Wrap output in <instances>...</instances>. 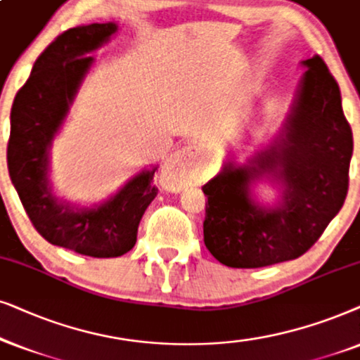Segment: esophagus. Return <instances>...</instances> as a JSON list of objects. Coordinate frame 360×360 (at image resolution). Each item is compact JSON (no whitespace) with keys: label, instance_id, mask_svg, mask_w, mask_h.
I'll use <instances>...</instances> for the list:
<instances>
[{"label":"esophagus","instance_id":"1","mask_svg":"<svg viewBox=\"0 0 360 360\" xmlns=\"http://www.w3.org/2000/svg\"><path fill=\"white\" fill-rule=\"evenodd\" d=\"M162 179L172 191H181L186 186L205 179L202 153L195 143H188L167 160L162 169Z\"/></svg>","mask_w":360,"mask_h":360}]
</instances>
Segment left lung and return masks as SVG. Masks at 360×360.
I'll return each instance as SVG.
<instances>
[{
	"mask_svg": "<svg viewBox=\"0 0 360 360\" xmlns=\"http://www.w3.org/2000/svg\"><path fill=\"white\" fill-rule=\"evenodd\" d=\"M304 65L308 70L280 143L252 165H227L202 186L204 243L227 266L260 268L301 257L346 200L354 141L341 90L319 56ZM262 170L276 172L287 186L284 202L273 210L248 198V184Z\"/></svg>",
	"mask_w": 360,
	"mask_h": 360,
	"instance_id": "8db88e82",
	"label": "left lung"
}]
</instances>
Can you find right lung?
<instances>
[{"mask_svg":"<svg viewBox=\"0 0 360 360\" xmlns=\"http://www.w3.org/2000/svg\"><path fill=\"white\" fill-rule=\"evenodd\" d=\"M115 31L113 22L72 27L46 47L14 97L6 155L9 176L37 232L52 245L95 258L122 257L135 247L138 225L158 194L156 169L133 177L102 205L75 210L51 193L47 151L94 62L85 54Z\"/></svg>","mask_w":360,"mask_h":360,"instance_id":"obj_1","label":"right lung"}]
</instances>
